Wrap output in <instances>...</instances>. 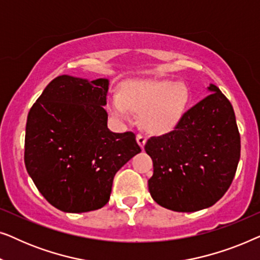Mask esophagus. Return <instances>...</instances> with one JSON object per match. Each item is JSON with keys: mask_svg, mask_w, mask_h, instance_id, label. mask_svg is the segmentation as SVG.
I'll return each mask as SVG.
<instances>
[{"mask_svg": "<svg viewBox=\"0 0 260 260\" xmlns=\"http://www.w3.org/2000/svg\"><path fill=\"white\" fill-rule=\"evenodd\" d=\"M136 140H137V143L141 145V148H143L144 144H145V142H147V137L143 136V135L138 134L137 136H136Z\"/></svg>", "mask_w": 260, "mask_h": 260, "instance_id": "1", "label": "esophagus"}]
</instances>
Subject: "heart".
Listing matches in <instances>:
<instances>
[{"label":"heart","mask_w":260,"mask_h":260,"mask_svg":"<svg viewBox=\"0 0 260 260\" xmlns=\"http://www.w3.org/2000/svg\"><path fill=\"white\" fill-rule=\"evenodd\" d=\"M188 90L182 83L147 80L129 83L120 93L109 98V108L117 118L130 120L133 112L141 113V123L149 133L172 131L182 118L188 104Z\"/></svg>","instance_id":"b5f03b06"}]
</instances>
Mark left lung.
<instances>
[{
  "label": "left lung",
  "mask_w": 260,
  "mask_h": 260,
  "mask_svg": "<svg viewBox=\"0 0 260 260\" xmlns=\"http://www.w3.org/2000/svg\"><path fill=\"white\" fill-rule=\"evenodd\" d=\"M183 113L179 124L144 145L154 163L151 198L175 212H197L223 197L240 158V134L232 104L219 87Z\"/></svg>",
  "instance_id": "obj_1"
}]
</instances>
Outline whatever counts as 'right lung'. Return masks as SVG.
<instances>
[{
    "label": "right lung",
    "mask_w": 260,
    "mask_h": 260,
    "mask_svg": "<svg viewBox=\"0 0 260 260\" xmlns=\"http://www.w3.org/2000/svg\"><path fill=\"white\" fill-rule=\"evenodd\" d=\"M108 79H53L28 113L24 165L39 191L62 212L109 202L113 177L141 152L136 136L108 129Z\"/></svg>",
    "instance_id": "add662e5"
}]
</instances>
